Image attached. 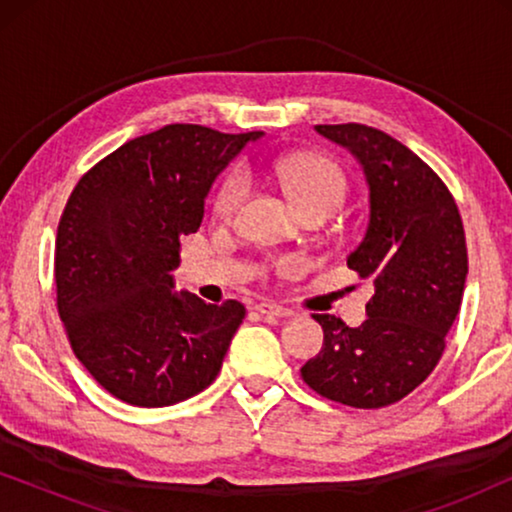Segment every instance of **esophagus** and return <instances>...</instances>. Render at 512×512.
I'll use <instances>...</instances> for the list:
<instances>
[{
	"instance_id": "34e87169",
	"label": "esophagus",
	"mask_w": 512,
	"mask_h": 512,
	"mask_svg": "<svg viewBox=\"0 0 512 512\" xmlns=\"http://www.w3.org/2000/svg\"><path fill=\"white\" fill-rule=\"evenodd\" d=\"M256 312H261L263 317H268V319H282V317H291L293 314L289 307L277 305V303H258Z\"/></svg>"
}]
</instances>
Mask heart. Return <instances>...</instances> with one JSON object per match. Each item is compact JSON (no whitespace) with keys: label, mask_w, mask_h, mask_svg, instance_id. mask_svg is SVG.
<instances>
[{"label":"heart","mask_w":512,"mask_h":512,"mask_svg":"<svg viewBox=\"0 0 512 512\" xmlns=\"http://www.w3.org/2000/svg\"><path fill=\"white\" fill-rule=\"evenodd\" d=\"M277 177L282 181L284 191L291 195L300 212L307 209H328L335 212L347 195V179L342 170L326 158H293L284 160L277 167ZM249 181L242 172H233L223 181L214 198V216L219 221H230L247 198ZM282 268L296 265L293 258L279 263Z\"/></svg>","instance_id":"b5f03b06"}]
</instances>
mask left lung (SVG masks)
Wrapping results in <instances>:
<instances>
[{"mask_svg":"<svg viewBox=\"0 0 512 512\" xmlns=\"http://www.w3.org/2000/svg\"><path fill=\"white\" fill-rule=\"evenodd\" d=\"M314 130L345 146L366 174L370 219L347 265L375 293L356 328L314 314L324 345L300 375L328 401L384 408L417 389L445 352L468 275L464 223L443 179L387 132L361 123Z\"/></svg>","mask_w":512,"mask_h":512,"instance_id":"left-lung-1","label":"left lung"}]
</instances>
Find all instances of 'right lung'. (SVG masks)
<instances>
[{
  "instance_id": "add662e5",
  "label": "right lung",
  "mask_w": 512,
  "mask_h": 512,
  "mask_svg": "<svg viewBox=\"0 0 512 512\" xmlns=\"http://www.w3.org/2000/svg\"><path fill=\"white\" fill-rule=\"evenodd\" d=\"M261 137L165 125L118 146L69 195L55 240L58 312L76 359L123 403L174 405L219 375L244 305L172 293L170 272L216 177Z\"/></svg>"
}]
</instances>
